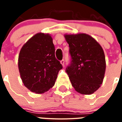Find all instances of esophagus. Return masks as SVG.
Masks as SVG:
<instances>
[{
  "label": "esophagus",
  "mask_w": 122,
  "mask_h": 122,
  "mask_svg": "<svg viewBox=\"0 0 122 122\" xmlns=\"http://www.w3.org/2000/svg\"><path fill=\"white\" fill-rule=\"evenodd\" d=\"M60 62H61V65H63V66H64V65H65V60H64V59H62Z\"/></svg>",
  "instance_id": "34e87169"
}]
</instances>
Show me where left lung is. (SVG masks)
Wrapping results in <instances>:
<instances>
[{
  "label": "left lung",
  "instance_id": "left-lung-1",
  "mask_svg": "<svg viewBox=\"0 0 122 122\" xmlns=\"http://www.w3.org/2000/svg\"><path fill=\"white\" fill-rule=\"evenodd\" d=\"M70 47V64L66 69L71 85L81 94H92L101 87L106 70L104 51L85 33L65 35Z\"/></svg>",
  "mask_w": 122,
  "mask_h": 122
}]
</instances>
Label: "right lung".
<instances>
[{
	"label": "right lung",
	"mask_w": 122,
	"mask_h": 122,
	"mask_svg": "<svg viewBox=\"0 0 122 122\" xmlns=\"http://www.w3.org/2000/svg\"><path fill=\"white\" fill-rule=\"evenodd\" d=\"M18 68L24 85L42 94L53 87L62 65L55 57V47L49 34L37 33L22 47Z\"/></svg>",
	"instance_id": "right-lung-1"
}]
</instances>
